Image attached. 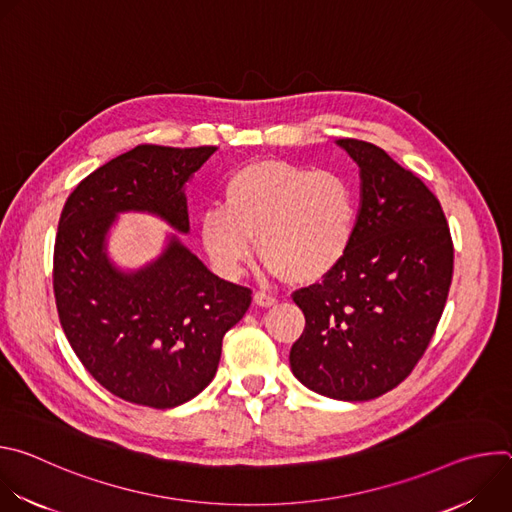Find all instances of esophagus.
<instances>
[{
	"label": "esophagus",
	"instance_id": "34e87169",
	"mask_svg": "<svg viewBox=\"0 0 512 512\" xmlns=\"http://www.w3.org/2000/svg\"><path fill=\"white\" fill-rule=\"evenodd\" d=\"M253 302H255L259 308H271V306H275V302H277V300H275L273 296L265 294V291H255Z\"/></svg>",
	"mask_w": 512,
	"mask_h": 512
}]
</instances>
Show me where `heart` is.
Returning a JSON list of instances; mask_svg holds the SVG:
<instances>
[{"instance_id": "obj_1", "label": "heart", "mask_w": 512, "mask_h": 512, "mask_svg": "<svg viewBox=\"0 0 512 512\" xmlns=\"http://www.w3.org/2000/svg\"><path fill=\"white\" fill-rule=\"evenodd\" d=\"M223 198L225 208L202 214L200 241L227 277L251 259L253 237L271 275L302 285L328 277L352 249L358 196L338 172L259 160L229 176Z\"/></svg>"}]
</instances>
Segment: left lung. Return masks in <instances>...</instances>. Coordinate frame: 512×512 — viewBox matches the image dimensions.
Returning <instances> with one entry per match:
<instances>
[{
	"mask_svg": "<svg viewBox=\"0 0 512 512\" xmlns=\"http://www.w3.org/2000/svg\"><path fill=\"white\" fill-rule=\"evenodd\" d=\"M360 172V206L346 259L294 294L306 316L291 373L310 391L369 401L409 377L442 318L454 245L442 204L385 150L338 139Z\"/></svg>",
	"mask_w": 512,
	"mask_h": 512,
	"instance_id": "8db88e82",
	"label": "left lung"
}]
</instances>
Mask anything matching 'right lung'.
Returning <instances> with one entry per match:
<instances>
[{"label": "right lung", "instance_id": "add662e5", "mask_svg": "<svg viewBox=\"0 0 512 512\" xmlns=\"http://www.w3.org/2000/svg\"><path fill=\"white\" fill-rule=\"evenodd\" d=\"M216 152L137 145L68 196L54 243L60 326L93 379L115 397L170 409L216 375L223 336L251 306V289L214 275L180 239L139 269L117 267L107 237L123 212H148L188 235L186 182Z\"/></svg>", "mask_w": 512, "mask_h": 512}]
</instances>
